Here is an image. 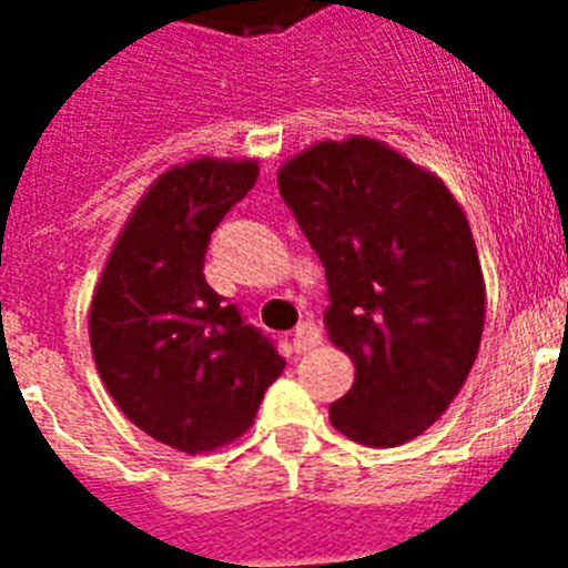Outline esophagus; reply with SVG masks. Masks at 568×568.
I'll return each instance as SVG.
<instances>
[{"mask_svg": "<svg viewBox=\"0 0 568 568\" xmlns=\"http://www.w3.org/2000/svg\"><path fill=\"white\" fill-rule=\"evenodd\" d=\"M318 342H321V329L315 327V324H301V327L294 329L292 345L297 354H306V351H312Z\"/></svg>", "mask_w": 568, "mask_h": 568, "instance_id": "1", "label": "esophagus"}]
</instances>
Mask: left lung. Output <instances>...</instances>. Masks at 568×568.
Returning a JSON list of instances; mask_svg holds the SVG:
<instances>
[{
  "instance_id": "8db88e82",
  "label": "left lung",
  "mask_w": 568,
  "mask_h": 568,
  "mask_svg": "<svg viewBox=\"0 0 568 568\" xmlns=\"http://www.w3.org/2000/svg\"><path fill=\"white\" fill-rule=\"evenodd\" d=\"M276 182L327 271L329 342L356 368L329 422L368 448L422 436L484 336L486 283L463 205L436 173L365 135L306 146Z\"/></svg>"
}]
</instances>
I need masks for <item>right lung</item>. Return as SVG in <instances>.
<instances>
[{
  "instance_id": "1",
  "label": "right lung",
  "mask_w": 568,
  "mask_h": 568,
  "mask_svg": "<svg viewBox=\"0 0 568 568\" xmlns=\"http://www.w3.org/2000/svg\"><path fill=\"white\" fill-rule=\"evenodd\" d=\"M256 176L258 159L168 168L126 217L93 288L88 333L109 395L146 436L185 454L247 433L285 368L203 276L214 226Z\"/></svg>"
}]
</instances>
